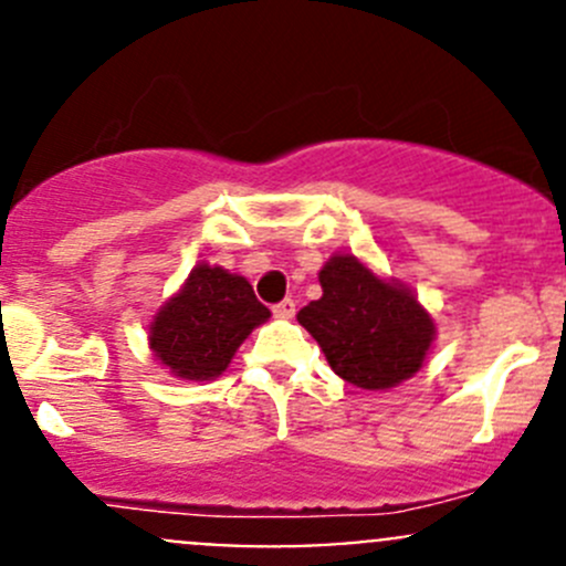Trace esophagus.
Returning <instances> with one entry per match:
<instances>
[{"instance_id":"34e87169","label":"esophagus","mask_w":566,"mask_h":566,"mask_svg":"<svg viewBox=\"0 0 566 566\" xmlns=\"http://www.w3.org/2000/svg\"><path fill=\"white\" fill-rule=\"evenodd\" d=\"M273 315L276 317H293L295 315V301L293 298H284L273 306Z\"/></svg>"}]
</instances>
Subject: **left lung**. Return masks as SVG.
Instances as JSON below:
<instances>
[{
    "label": "left lung",
    "mask_w": 566,
    "mask_h": 566,
    "mask_svg": "<svg viewBox=\"0 0 566 566\" xmlns=\"http://www.w3.org/2000/svg\"><path fill=\"white\" fill-rule=\"evenodd\" d=\"M323 298L298 323L323 347L331 369L361 389H391L424 364L436 328L405 287L384 282L356 256H331L319 271Z\"/></svg>",
    "instance_id": "left-lung-1"
}]
</instances>
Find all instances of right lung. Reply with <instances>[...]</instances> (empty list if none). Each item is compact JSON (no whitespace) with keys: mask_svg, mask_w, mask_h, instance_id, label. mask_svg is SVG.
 Wrapping results in <instances>:
<instances>
[{"mask_svg":"<svg viewBox=\"0 0 566 566\" xmlns=\"http://www.w3.org/2000/svg\"><path fill=\"white\" fill-rule=\"evenodd\" d=\"M268 317L271 312L256 301L247 279L202 262L158 312L150 325V347L177 378H219L251 328Z\"/></svg>","mask_w":566,"mask_h":566,"instance_id":"1","label":"right lung"}]
</instances>
